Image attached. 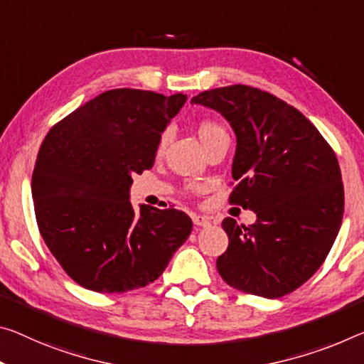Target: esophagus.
<instances>
[{
	"label": "esophagus",
	"mask_w": 364,
	"mask_h": 364,
	"mask_svg": "<svg viewBox=\"0 0 364 364\" xmlns=\"http://www.w3.org/2000/svg\"><path fill=\"white\" fill-rule=\"evenodd\" d=\"M193 223L196 227H209L210 220L204 215H193Z\"/></svg>",
	"instance_id": "1"
}]
</instances>
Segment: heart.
I'll return each mask as SVG.
<instances>
[{
  "mask_svg": "<svg viewBox=\"0 0 364 364\" xmlns=\"http://www.w3.org/2000/svg\"><path fill=\"white\" fill-rule=\"evenodd\" d=\"M223 128L220 124L213 123V121H203V123H199L198 126V134H199V139L203 141V144L205 146L207 142H209L213 136L218 134V132H222ZM170 142V129H165L161 132L160 137H159V142H157V154H161L165 151V147L168 146Z\"/></svg>",
  "mask_w": 364,
  "mask_h": 364,
  "instance_id": "obj_1",
  "label": "heart"
}]
</instances>
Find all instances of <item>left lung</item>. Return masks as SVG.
<instances>
[{
	"label": "left lung",
	"instance_id": "left-lung-1",
	"mask_svg": "<svg viewBox=\"0 0 364 364\" xmlns=\"http://www.w3.org/2000/svg\"><path fill=\"white\" fill-rule=\"evenodd\" d=\"M191 103L222 113L236 134L230 204L256 212V223L222 222L228 247L217 269L230 287L280 298L321 267L343 217V183L333 149L316 126L269 92L228 85Z\"/></svg>",
	"mask_w": 364,
	"mask_h": 364
}]
</instances>
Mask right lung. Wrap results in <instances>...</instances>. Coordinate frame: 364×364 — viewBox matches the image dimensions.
Here are the masks:
<instances>
[{"mask_svg":"<svg viewBox=\"0 0 364 364\" xmlns=\"http://www.w3.org/2000/svg\"><path fill=\"white\" fill-rule=\"evenodd\" d=\"M186 95L113 89L48 131L32 175L40 235L80 287L124 293L164 272L193 222L178 209L129 200L132 175L154 166L159 137Z\"/></svg>","mask_w":364,"mask_h":364,"instance_id":"obj_1","label":"right lung"}]
</instances>
